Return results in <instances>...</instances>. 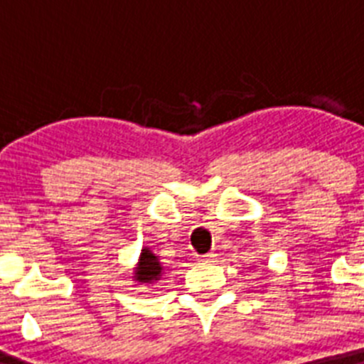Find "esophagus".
<instances>
[{
    "instance_id": "obj_1",
    "label": "esophagus",
    "mask_w": 364,
    "mask_h": 364,
    "mask_svg": "<svg viewBox=\"0 0 364 364\" xmlns=\"http://www.w3.org/2000/svg\"><path fill=\"white\" fill-rule=\"evenodd\" d=\"M217 260V253H205V255L200 257V262L204 264H210V262H215Z\"/></svg>"
}]
</instances>
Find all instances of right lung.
Returning <instances> with one entry per match:
<instances>
[{
  "instance_id": "obj_1",
  "label": "right lung",
  "mask_w": 364,
  "mask_h": 364,
  "mask_svg": "<svg viewBox=\"0 0 364 364\" xmlns=\"http://www.w3.org/2000/svg\"><path fill=\"white\" fill-rule=\"evenodd\" d=\"M162 264L159 262L156 255L151 252L149 247H144L142 253H140V259H138L136 269H134V281L144 282V284H149V282L160 281L162 277Z\"/></svg>"
}]
</instances>
